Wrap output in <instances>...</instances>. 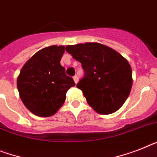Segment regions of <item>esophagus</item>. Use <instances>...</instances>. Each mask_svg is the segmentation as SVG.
<instances>
[{
  "mask_svg": "<svg viewBox=\"0 0 157 157\" xmlns=\"http://www.w3.org/2000/svg\"><path fill=\"white\" fill-rule=\"evenodd\" d=\"M74 81H75V83H77L78 82V76L77 75H75V76H74Z\"/></svg>",
  "mask_w": 157,
  "mask_h": 157,
  "instance_id": "obj_1",
  "label": "esophagus"
}]
</instances>
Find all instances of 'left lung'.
<instances>
[{
    "label": "left lung",
    "instance_id": "left-lung-1",
    "mask_svg": "<svg viewBox=\"0 0 157 157\" xmlns=\"http://www.w3.org/2000/svg\"><path fill=\"white\" fill-rule=\"evenodd\" d=\"M66 50L84 71L77 87L88 104L102 115L116 112L128 99L132 86V68L126 58L97 42L67 46Z\"/></svg>",
    "mask_w": 157,
    "mask_h": 157
}]
</instances>
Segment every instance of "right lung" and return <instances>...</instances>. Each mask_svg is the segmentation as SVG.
Listing matches in <instances>:
<instances>
[{
    "label": "right lung",
    "mask_w": 157,
    "mask_h": 157,
    "mask_svg": "<svg viewBox=\"0 0 157 157\" xmlns=\"http://www.w3.org/2000/svg\"><path fill=\"white\" fill-rule=\"evenodd\" d=\"M64 46H51L37 51L20 71L17 86L20 98L29 111L40 117L56 113L66 100V94L75 86L60 64Z\"/></svg>",
    "instance_id": "1"
}]
</instances>
